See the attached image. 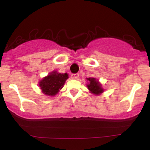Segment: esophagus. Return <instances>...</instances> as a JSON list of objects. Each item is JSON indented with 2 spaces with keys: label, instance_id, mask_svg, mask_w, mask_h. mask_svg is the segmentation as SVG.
Returning a JSON list of instances; mask_svg holds the SVG:
<instances>
[{
  "label": "esophagus",
  "instance_id": "34e87169",
  "mask_svg": "<svg viewBox=\"0 0 150 150\" xmlns=\"http://www.w3.org/2000/svg\"><path fill=\"white\" fill-rule=\"evenodd\" d=\"M78 78H79V75H78V73L72 74V75H71V78L73 80H78Z\"/></svg>",
  "mask_w": 150,
  "mask_h": 150
}]
</instances>
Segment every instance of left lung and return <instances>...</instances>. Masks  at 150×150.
<instances>
[{
    "label": "left lung",
    "instance_id": "obj_1",
    "mask_svg": "<svg viewBox=\"0 0 150 150\" xmlns=\"http://www.w3.org/2000/svg\"><path fill=\"white\" fill-rule=\"evenodd\" d=\"M88 80L87 87L91 93L94 95H100L104 92V89L102 87V84L95 78H86Z\"/></svg>",
    "mask_w": 150,
    "mask_h": 150
}]
</instances>
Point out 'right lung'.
<instances>
[{"mask_svg":"<svg viewBox=\"0 0 150 150\" xmlns=\"http://www.w3.org/2000/svg\"><path fill=\"white\" fill-rule=\"evenodd\" d=\"M68 78L67 73H59L53 70L39 82V86L45 95L52 97L59 92Z\"/></svg>","mask_w":150,"mask_h":150,"instance_id":"add662e5","label":"right lung"}]
</instances>
